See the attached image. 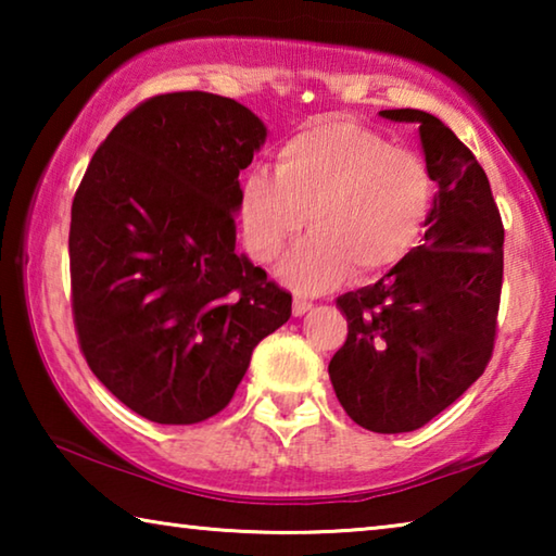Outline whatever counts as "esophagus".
<instances>
[{"instance_id":"1","label":"esophagus","mask_w":556,"mask_h":556,"mask_svg":"<svg viewBox=\"0 0 556 556\" xmlns=\"http://www.w3.org/2000/svg\"><path fill=\"white\" fill-rule=\"evenodd\" d=\"M312 306H314V304H312V299H306V296H294V304H291V314H294V316H304Z\"/></svg>"}]
</instances>
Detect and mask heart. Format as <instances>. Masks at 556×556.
I'll use <instances>...</instances> for the list:
<instances>
[{"label":"heart","instance_id":"1","mask_svg":"<svg viewBox=\"0 0 556 556\" xmlns=\"http://www.w3.org/2000/svg\"><path fill=\"white\" fill-rule=\"evenodd\" d=\"M437 186L425 159L353 122H318L281 144L275 174L255 168L240 188V230L255 262L281 255L304 225L312 235L279 265L306 294L368 279L417 248Z\"/></svg>","mask_w":556,"mask_h":556}]
</instances>
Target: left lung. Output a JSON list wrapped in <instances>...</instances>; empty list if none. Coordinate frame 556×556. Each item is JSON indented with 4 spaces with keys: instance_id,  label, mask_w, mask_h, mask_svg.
Masks as SVG:
<instances>
[{
    "instance_id": "left-lung-1",
    "label": "left lung",
    "mask_w": 556,
    "mask_h": 556,
    "mask_svg": "<svg viewBox=\"0 0 556 556\" xmlns=\"http://www.w3.org/2000/svg\"><path fill=\"white\" fill-rule=\"evenodd\" d=\"M417 122L439 186L425 242L370 287L338 296L348 338L328 363L338 402L355 425L402 434L454 404L493 355L503 287V220L483 166L439 117Z\"/></svg>"
}]
</instances>
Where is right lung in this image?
Instances as JSON below:
<instances>
[{"label": "right lung", "instance_id": "add662e5", "mask_svg": "<svg viewBox=\"0 0 556 556\" xmlns=\"http://www.w3.org/2000/svg\"><path fill=\"white\" fill-rule=\"evenodd\" d=\"M255 112L188 90L144 100L90 159L71 208L73 321L90 370L156 425L228 407L291 294L235 250Z\"/></svg>", "mask_w": 556, "mask_h": 556}]
</instances>
